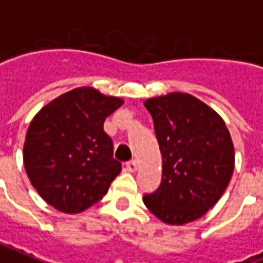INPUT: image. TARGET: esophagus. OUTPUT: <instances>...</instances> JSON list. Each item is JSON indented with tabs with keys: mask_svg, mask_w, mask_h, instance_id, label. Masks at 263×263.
<instances>
[{
	"mask_svg": "<svg viewBox=\"0 0 263 263\" xmlns=\"http://www.w3.org/2000/svg\"><path fill=\"white\" fill-rule=\"evenodd\" d=\"M136 161H134V160H131V161H128V163H125V170H127L128 172H135L136 171Z\"/></svg>",
	"mask_w": 263,
	"mask_h": 263,
	"instance_id": "esophagus-1",
	"label": "esophagus"
}]
</instances>
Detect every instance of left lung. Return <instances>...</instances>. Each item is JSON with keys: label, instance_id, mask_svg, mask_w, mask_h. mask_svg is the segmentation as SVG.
Returning <instances> with one entry per match:
<instances>
[{"label": "left lung", "instance_id": "1", "mask_svg": "<svg viewBox=\"0 0 263 263\" xmlns=\"http://www.w3.org/2000/svg\"><path fill=\"white\" fill-rule=\"evenodd\" d=\"M143 105L152 114L163 156L161 183L143 196V203L164 223L193 222L215 205L233 174L234 147L225 121L204 102L182 92Z\"/></svg>", "mask_w": 263, "mask_h": 263}]
</instances>
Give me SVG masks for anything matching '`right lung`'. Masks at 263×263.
<instances>
[{"instance_id": "right-lung-1", "label": "right lung", "mask_w": 263, "mask_h": 263, "mask_svg": "<svg viewBox=\"0 0 263 263\" xmlns=\"http://www.w3.org/2000/svg\"><path fill=\"white\" fill-rule=\"evenodd\" d=\"M124 100L76 88L40 110L26 134L23 161L31 185L49 205L78 214L103 197L121 163L103 129Z\"/></svg>"}]
</instances>
